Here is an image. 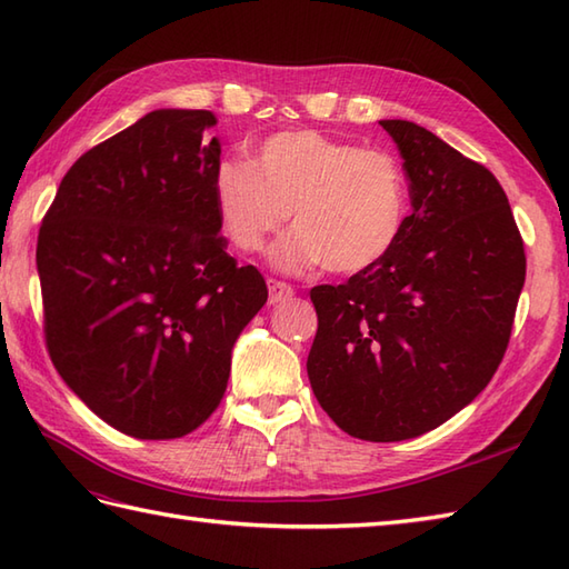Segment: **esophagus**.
<instances>
[{
    "instance_id": "esophagus-1",
    "label": "esophagus",
    "mask_w": 569,
    "mask_h": 569,
    "mask_svg": "<svg viewBox=\"0 0 569 569\" xmlns=\"http://www.w3.org/2000/svg\"><path fill=\"white\" fill-rule=\"evenodd\" d=\"M293 298V286L286 281H278V278H269V303H283V300Z\"/></svg>"
}]
</instances>
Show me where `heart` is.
<instances>
[{
  "mask_svg": "<svg viewBox=\"0 0 569 569\" xmlns=\"http://www.w3.org/2000/svg\"><path fill=\"white\" fill-rule=\"evenodd\" d=\"M212 200L224 237L247 253L291 214L296 229L273 249L283 271H367L389 257L408 220V180L393 153L316 129L281 131L249 161L217 163Z\"/></svg>",
  "mask_w": 569,
  "mask_h": 569,
  "instance_id": "obj_1",
  "label": "heart"
}]
</instances>
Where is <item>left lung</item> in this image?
Returning <instances> with one entry per match:
<instances>
[{"mask_svg": "<svg viewBox=\"0 0 569 569\" xmlns=\"http://www.w3.org/2000/svg\"><path fill=\"white\" fill-rule=\"evenodd\" d=\"M379 124L403 156L413 212L383 261L310 291L308 377L337 428L398 442L442 426L497 373L526 251L489 168L413 122Z\"/></svg>", "mask_w": 569, "mask_h": 569, "instance_id": "8db88e82", "label": "left lung"}]
</instances>
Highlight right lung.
I'll list each match as a JSON object with an SVG mask.
<instances>
[{"label":"right lung","mask_w":569,"mask_h":569,"mask_svg":"<svg viewBox=\"0 0 569 569\" xmlns=\"http://www.w3.org/2000/svg\"><path fill=\"white\" fill-rule=\"evenodd\" d=\"M208 110H156L84 151L39 229L43 337L107 426L173 440L220 406L232 345L269 298L237 266L212 200Z\"/></svg>","instance_id":"add662e5"}]
</instances>
